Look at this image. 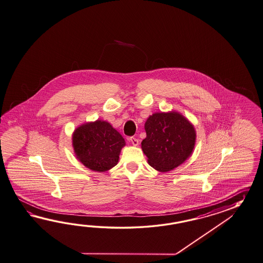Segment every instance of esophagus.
<instances>
[{
  "mask_svg": "<svg viewBox=\"0 0 263 263\" xmlns=\"http://www.w3.org/2000/svg\"><path fill=\"white\" fill-rule=\"evenodd\" d=\"M129 142L133 144V146H138V144H139V142H138V139H136L135 137H130L129 138Z\"/></svg>",
  "mask_w": 263,
  "mask_h": 263,
  "instance_id": "obj_1",
  "label": "esophagus"
}]
</instances>
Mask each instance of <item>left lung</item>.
Wrapping results in <instances>:
<instances>
[{"label":"left lung","mask_w":263,"mask_h":263,"mask_svg":"<svg viewBox=\"0 0 263 263\" xmlns=\"http://www.w3.org/2000/svg\"><path fill=\"white\" fill-rule=\"evenodd\" d=\"M147 137L141 147L154 170L167 172L185 162L193 153L196 130L184 116L171 110L155 112L145 123Z\"/></svg>","instance_id":"obj_1"}]
</instances>
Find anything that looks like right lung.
Listing matches in <instances>:
<instances>
[{
  "instance_id": "obj_1",
  "label": "right lung",
  "mask_w": 263,
  "mask_h": 263,
  "mask_svg": "<svg viewBox=\"0 0 263 263\" xmlns=\"http://www.w3.org/2000/svg\"><path fill=\"white\" fill-rule=\"evenodd\" d=\"M126 142L110 123L104 120L81 124L73 130V153L81 164L98 172L110 171L117 165Z\"/></svg>"
}]
</instances>
